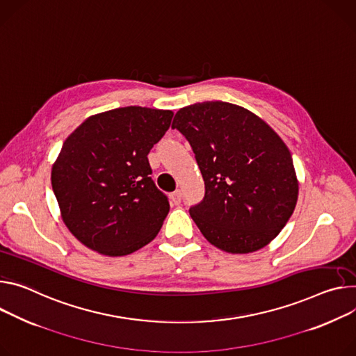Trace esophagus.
I'll return each instance as SVG.
<instances>
[{"mask_svg": "<svg viewBox=\"0 0 356 356\" xmlns=\"http://www.w3.org/2000/svg\"><path fill=\"white\" fill-rule=\"evenodd\" d=\"M170 202L173 204H179L181 202V191L180 190H176V191L172 193V195H170Z\"/></svg>", "mask_w": 356, "mask_h": 356, "instance_id": "1", "label": "esophagus"}]
</instances>
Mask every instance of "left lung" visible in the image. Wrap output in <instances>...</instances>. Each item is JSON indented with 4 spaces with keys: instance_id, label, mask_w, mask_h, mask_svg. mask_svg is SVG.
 <instances>
[{
    "instance_id": "left-lung-1",
    "label": "left lung",
    "mask_w": 356,
    "mask_h": 356,
    "mask_svg": "<svg viewBox=\"0 0 356 356\" xmlns=\"http://www.w3.org/2000/svg\"><path fill=\"white\" fill-rule=\"evenodd\" d=\"M173 129L196 154L206 195L190 216L214 247L248 254L270 244L298 200L291 152L261 118L222 101L181 108Z\"/></svg>"
}]
</instances>
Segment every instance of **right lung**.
<instances>
[{
	"mask_svg": "<svg viewBox=\"0 0 356 356\" xmlns=\"http://www.w3.org/2000/svg\"><path fill=\"white\" fill-rule=\"evenodd\" d=\"M173 112L126 106L85 119L63 142L51 183L60 217L88 248L109 257L150 243L170 210L147 154Z\"/></svg>",
	"mask_w": 356,
	"mask_h": 356,
	"instance_id": "right-lung-1",
	"label": "right lung"
}]
</instances>
